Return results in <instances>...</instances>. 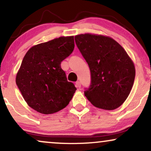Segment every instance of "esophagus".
I'll list each match as a JSON object with an SVG mask.
<instances>
[{"label":"esophagus","instance_id":"obj_1","mask_svg":"<svg viewBox=\"0 0 151 151\" xmlns=\"http://www.w3.org/2000/svg\"><path fill=\"white\" fill-rule=\"evenodd\" d=\"M75 86L77 88H80L81 87V83H80V81H77L75 83Z\"/></svg>","mask_w":151,"mask_h":151}]
</instances>
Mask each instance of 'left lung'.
Wrapping results in <instances>:
<instances>
[{
    "label": "left lung",
    "instance_id": "obj_1",
    "mask_svg": "<svg viewBox=\"0 0 151 151\" xmlns=\"http://www.w3.org/2000/svg\"><path fill=\"white\" fill-rule=\"evenodd\" d=\"M74 39L91 72V85L85 96L96 108H119L133 86V61L122 46L108 36L86 33L76 35Z\"/></svg>",
    "mask_w": 151,
    "mask_h": 151
}]
</instances>
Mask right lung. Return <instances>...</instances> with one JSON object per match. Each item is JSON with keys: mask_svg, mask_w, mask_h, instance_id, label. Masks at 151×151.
I'll return each mask as SVG.
<instances>
[{"mask_svg": "<svg viewBox=\"0 0 151 151\" xmlns=\"http://www.w3.org/2000/svg\"><path fill=\"white\" fill-rule=\"evenodd\" d=\"M74 47L73 36L61 37L32 46L25 54L16 83L32 109L41 114H53L71 101L77 88L68 81L61 63Z\"/></svg>", "mask_w": 151, "mask_h": 151, "instance_id": "obj_1", "label": "right lung"}]
</instances>
